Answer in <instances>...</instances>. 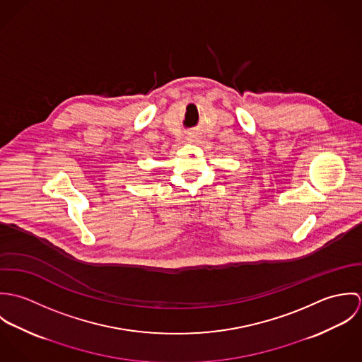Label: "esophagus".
Listing matches in <instances>:
<instances>
[{
    "label": "esophagus",
    "mask_w": 362,
    "mask_h": 362,
    "mask_svg": "<svg viewBox=\"0 0 362 362\" xmlns=\"http://www.w3.org/2000/svg\"><path fill=\"white\" fill-rule=\"evenodd\" d=\"M187 139H188V141H191V142H195V141H198V139H199V135H198L197 132H191V134H188Z\"/></svg>",
    "instance_id": "1"
}]
</instances>
